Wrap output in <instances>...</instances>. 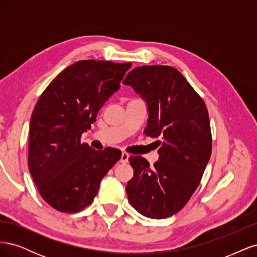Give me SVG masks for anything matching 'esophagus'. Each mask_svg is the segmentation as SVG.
<instances>
[{
    "label": "esophagus",
    "mask_w": 257,
    "mask_h": 257,
    "mask_svg": "<svg viewBox=\"0 0 257 257\" xmlns=\"http://www.w3.org/2000/svg\"><path fill=\"white\" fill-rule=\"evenodd\" d=\"M128 158H130V154L127 152H122L120 162L122 163V164H126V163L128 162Z\"/></svg>",
    "instance_id": "1"
}]
</instances>
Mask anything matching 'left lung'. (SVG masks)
<instances>
[{
  "label": "left lung",
  "mask_w": 257,
  "mask_h": 257,
  "mask_svg": "<svg viewBox=\"0 0 257 257\" xmlns=\"http://www.w3.org/2000/svg\"><path fill=\"white\" fill-rule=\"evenodd\" d=\"M123 83L147 102L149 118L144 133L162 138L152 167L143 157H130L134 175L126 185L128 201L144 216L166 219L188 203L211 157L207 107L172 66L135 67Z\"/></svg>",
  "instance_id": "obj_1"
}]
</instances>
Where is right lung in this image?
I'll return each mask as SVG.
<instances>
[{
  "label": "right lung",
  "mask_w": 257,
  "mask_h": 257,
  "mask_svg": "<svg viewBox=\"0 0 257 257\" xmlns=\"http://www.w3.org/2000/svg\"><path fill=\"white\" fill-rule=\"evenodd\" d=\"M131 63L82 60L62 71L37 100L30 122L28 165L43 199L58 211L88 207L121 151L81 144Z\"/></svg>",
  "instance_id": "obj_1"
}]
</instances>
